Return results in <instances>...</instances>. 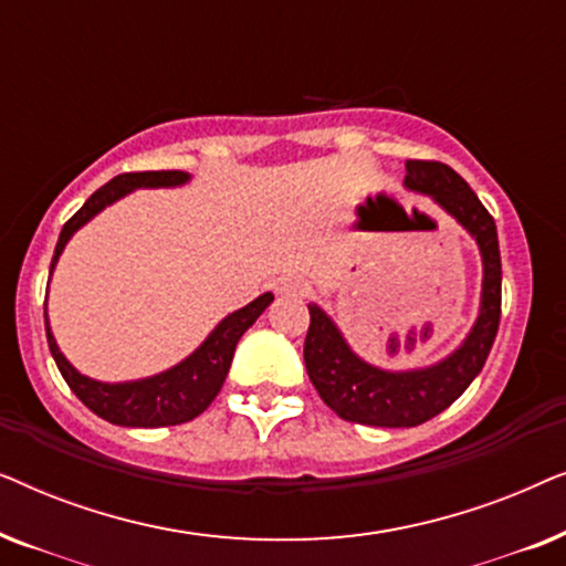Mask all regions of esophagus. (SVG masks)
<instances>
[{
	"label": "esophagus",
	"instance_id": "1",
	"mask_svg": "<svg viewBox=\"0 0 566 566\" xmlns=\"http://www.w3.org/2000/svg\"><path fill=\"white\" fill-rule=\"evenodd\" d=\"M275 289H277V293H283V296H304L306 283L296 275H285L275 283Z\"/></svg>",
	"mask_w": 566,
	"mask_h": 566
}]
</instances>
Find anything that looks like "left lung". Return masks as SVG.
<instances>
[{
  "instance_id": "1",
  "label": "left lung",
  "mask_w": 566,
  "mask_h": 566,
  "mask_svg": "<svg viewBox=\"0 0 566 566\" xmlns=\"http://www.w3.org/2000/svg\"><path fill=\"white\" fill-rule=\"evenodd\" d=\"M405 188L430 196L474 239L482 254V298L474 327L451 355L409 370H386L363 360L335 319L319 304H308L312 324L304 343L308 378L332 412L370 428H415L451 407L484 368L500 327L502 262L490 211L443 161L409 159Z\"/></svg>"
}]
</instances>
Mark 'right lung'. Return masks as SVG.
<instances>
[{
	"label": "right lung",
	"mask_w": 566,
	"mask_h": 566,
	"mask_svg": "<svg viewBox=\"0 0 566 566\" xmlns=\"http://www.w3.org/2000/svg\"><path fill=\"white\" fill-rule=\"evenodd\" d=\"M190 182L188 172L180 169H167V172H128L113 177L111 182H105L97 192H92L80 211L64 223L61 229L56 252L51 260V275L53 268L64 252L76 231L84 223H90L99 211H105L107 206L118 203L120 198H126L128 192L138 188H180V185ZM273 293H262L237 312L216 324L203 343L192 350L188 358L177 363V366L161 370V374L136 378V381H118L107 384L90 378L76 370L72 363L66 360V355L59 350L56 337L51 332L49 312H45V337H49V347L53 360L64 376L80 401L87 409H92L103 420L120 424V428H167V424H182L190 422L192 417H198L203 409L216 399V394L221 391L227 374L231 368V358H234L237 343L242 339L247 329L258 322V316L273 304Z\"/></svg>",
	"instance_id": "add662e5"
}]
</instances>
